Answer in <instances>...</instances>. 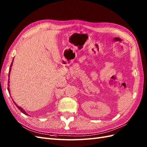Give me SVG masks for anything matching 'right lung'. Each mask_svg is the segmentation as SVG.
Returning <instances> with one entry per match:
<instances>
[{
	"label": "right lung",
	"mask_w": 147,
	"mask_h": 147,
	"mask_svg": "<svg viewBox=\"0 0 147 147\" xmlns=\"http://www.w3.org/2000/svg\"><path fill=\"white\" fill-rule=\"evenodd\" d=\"M13 59H14V58H13ZM13 60H12V62H11V65H10V69H9V74H8V77H9L10 76V71H11V66H12V65H13ZM10 78V77H9ZM9 80H10V79H8V92H9V94H10V89H9V82H10V81H9ZM13 103H15V105H16V107H17V108L19 109V110L21 111H22L23 113H24V115H28V114H27V113H26V111H25L24 110H23V108H21L20 107H19V106H18L17 105H16V103L14 102V100H13Z\"/></svg>",
	"instance_id": "add662e5"
}]
</instances>
